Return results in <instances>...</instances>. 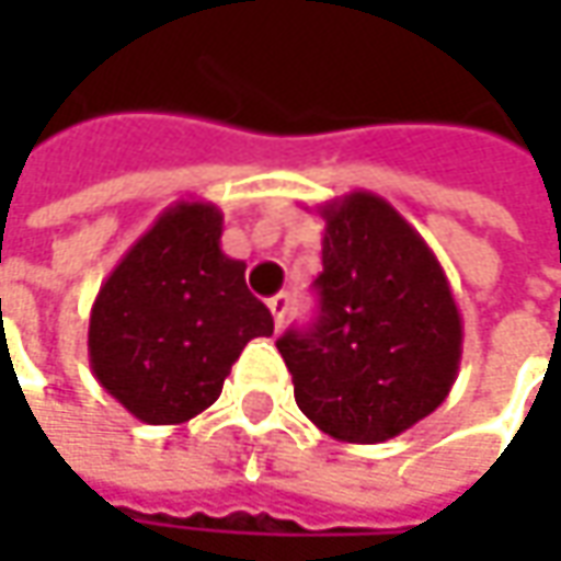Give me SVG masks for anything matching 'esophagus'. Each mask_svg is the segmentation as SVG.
Wrapping results in <instances>:
<instances>
[{"mask_svg": "<svg viewBox=\"0 0 561 561\" xmlns=\"http://www.w3.org/2000/svg\"><path fill=\"white\" fill-rule=\"evenodd\" d=\"M268 309H271V318H274V324L280 328V324H284V318H287V309H290V296H287V293L271 296Z\"/></svg>", "mask_w": 561, "mask_h": 561, "instance_id": "34e87169", "label": "esophagus"}]
</instances>
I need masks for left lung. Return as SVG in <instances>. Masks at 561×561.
I'll use <instances>...</instances> for the list:
<instances>
[{
    "label": "left lung",
    "instance_id": "8db88e82",
    "mask_svg": "<svg viewBox=\"0 0 561 561\" xmlns=\"http://www.w3.org/2000/svg\"><path fill=\"white\" fill-rule=\"evenodd\" d=\"M321 314L277 350L302 415L343 443H383L449 397L462 362V314L437 255L368 190L321 208Z\"/></svg>",
    "mask_w": 561,
    "mask_h": 561
}]
</instances>
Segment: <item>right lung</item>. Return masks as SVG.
I'll return each mask as SVG.
<instances>
[{"instance_id":"1","label":"right lung","mask_w":561,"mask_h":561,"mask_svg":"<svg viewBox=\"0 0 561 561\" xmlns=\"http://www.w3.org/2000/svg\"><path fill=\"white\" fill-rule=\"evenodd\" d=\"M225 215L168 205L124 252L90 312V368L146 424H184L221 397L230 365L274 318L247 290V262L221 252Z\"/></svg>"}]
</instances>
